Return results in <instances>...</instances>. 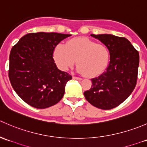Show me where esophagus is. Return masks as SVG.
<instances>
[{"label": "esophagus", "instance_id": "34e87169", "mask_svg": "<svg viewBox=\"0 0 147 147\" xmlns=\"http://www.w3.org/2000/svg\"><path fill=\"white\" fill-rule=\"evenodd\" d=\"M72 78H73L74 80H79V81H80V80H82V78H78V77H75V76H73L72 77Z\"/></svg>", "mask_w": 147, "mask_h": 147}]
</instances>
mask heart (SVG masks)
I'll use <instances>...</instances> for the list:
<instances>
[{"label": "heart", "instance_id": "1", "mask_svg": "<svg viewBox=\"0 0 147 147\" xmlns=\"http://www.w3.org/2000/svg\"><path fill=\"white\" fill-rule=\"evenodd\" d=\"M57 67L67 71L76 60L77 72L90 78L98 76L106 69L110 60V51L106 45L97 43L87 38H75L65 45L58 44L53 53Z\"/></svg>", "mask_w": 147, "mask_h": 147}]
</instances>
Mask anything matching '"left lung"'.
I'll list each match as a JSON object with an SVG mask.
<instances>
[{
  "mask_svg": "<svg viewBox=\"0 0 147 147\" xmlns=\"http://www.w3.org/2000/svg\"><path fill=\"white\" fill-rule=\"evenodd\" d=\"M110 51V60L106 71L92 79L90 90L84 95L92 105L101 109L116 107L131 94L137 84L139 55L125 38L110 34L94 35Z\"/></svg>",
  "mask_w": 147,
  "mask_h": 147,
  "instance_id": "1",
  "label": "left lung"
}]
</instances>
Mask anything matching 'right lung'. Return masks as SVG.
<instances>
[{
  "label": "right lung",
  "instance_id": "right-lung-1",
  "mask_svg": "<svg viewBox=\"0 0 147 147\" xmlns=\"http://www.w3.org/2000/svg\"><path fill=\"white\" fill-rule=\"evenodd\" d=\"M71 35L32 32L12 47L8 76L11 85L24 102L37 109L56 105L65 94L72 76L60 70L53 57V50Z\"/></svg>",
  "mask_w": 147,
  "mask_h": 147
}]
</instances>
